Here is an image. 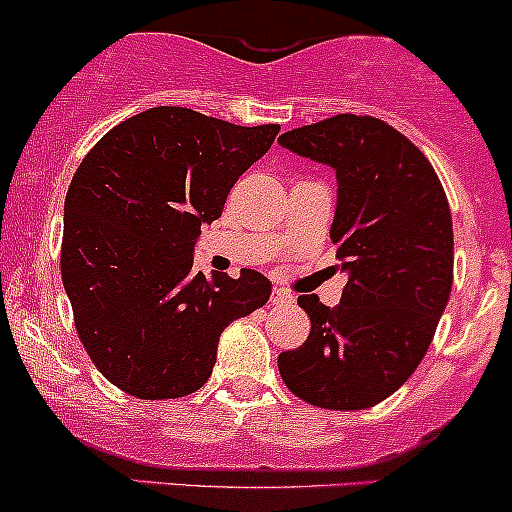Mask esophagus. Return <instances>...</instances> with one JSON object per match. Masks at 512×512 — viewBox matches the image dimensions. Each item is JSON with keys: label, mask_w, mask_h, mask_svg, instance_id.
Listing matches in <instances>:
<instances>
[{"label": "esophagus", "mask_w": 512, "mask_h": 512, "mask_svg": "<svg viewBox=\"0 0 512 512\" xmlns=\"http://www.w3.org/2000/svg\"><path fill=\"white\" fill-rule=\"evenodd\" d=\"M270 302L275 304V307H282V304H292L294 299H292V294L285 292V289L275 287V289H272V294H270Z\"/></svg>", "instance_id": "obj_1"}]
</instances>
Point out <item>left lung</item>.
I'll return each mask as SVG.
<instances>
[{"mask_svg": "<svg viewBox=\"0 0 512 512\" xmlns=\"http://www.w3.org/2000/svg\"><path fill=\"white\" fill-rule=\"evenodd\" d=\"M280 146L337 170L329 235L349 280L337 307L302 294L307 342L277 356L287 389L307 404L359 411L389 399L416 371L453 285V223L428 158L374 116L324 118Z\"/></svg>", "mask_w": 512, "mask_h": 512, "instance_id": "obj_1", "label": "left lung"}]
</instances>
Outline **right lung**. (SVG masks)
Masks as SVG:
<instances>
[{
	"instance_id": "add662e5",
	"label": "right lung",
	"mask_w": 512,
	"mask_h": 512,
	"mask_svg": "<svg viewBox=\"0 0 512 512\" xmlns=\"http://www.w3.org/2000/svg\"><path fill=\"white\" fill-rule=\"evenodd\" d=\"M280 133L158 106L106 133L64 203L61 282L96 369L138 399H180L210 379L220 334L270 299V280L193 270L200 225Z\"/></svg>"
}]
</instances>
